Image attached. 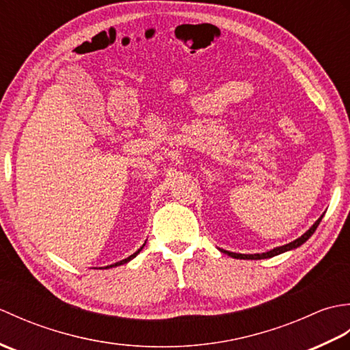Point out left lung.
Instances as JSON below:
<instances>
[{
  "mask_svg": "<svg viewBox=\"0 0 350 350\" xmlns=\"http://www.w3.org/2000/svg\"><path fill=\"white\" fill-rule=\"evenodd\" d=\"M323 215H325V213H323ZM323 215H321V218H319V219L314 222V224L310 227V230H307V232L304 233L301 237H298V239H296V241L290 242V243H286V245H282V247L273 248V250L267 251V252H262V254H237V252H230V251H226V250H219V251H221V252H224V254H227V256H230V257H233V258H243V260L271 258V257H273V256L282 254V252H286V251H290V250L298 248V247H301V245H302L304 242H307V241L310 239V237H311V234H313V233L316 232V228L319 227V224H321V221H322V218H323Z\"/></svg>",
  "mask_w": 350,
  "mask_h": 350,
  "instance_id": "obj_1",
  "label": "left lung"
}]
</instances>
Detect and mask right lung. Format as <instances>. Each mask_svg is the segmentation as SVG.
I'll return each mask as SVG.
<instances>
[{
    "instance_id": "add662e5",
    "label": "right lung",
    "mask_w": 350,
    "mask_h": 350,
    "mask_svg": "<svg viewBox=\"0 0 350 350\" xmlns=\"http://www.w3.org/2000/svg\"><path fill=\"white\" fill-rule=\"evenodd\" d=\"M144 245H146V243H144ZM144 245H143V247H141V248H139V250H138V251H137V252H133V254H132V256H129V257H128V258H124V260H120V262H117V263H114V265H111V266H107V267H105V269H108V267H114V266H120V265H124V263H128V262H131V260H132V258H133V257H137V254H138V252H139V251H141V250H143V248H144Z\"/></svg>"
}]
</instances>
